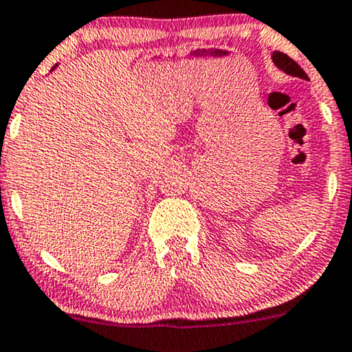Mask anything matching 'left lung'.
I'll list each match as a JSON object with an SVG mask.
<instances>
[{
	"label": "left lung",
	"mask_w": 352,
	"mask_h": 352,
	"mask_svg": "<svg viewBox=\"0 0 352 352\" xmlns=\"http://www.w3.org/2000/svg\"><path fill=\"white\" fill-rule=\"evenodd\" d=\"M272 62L275 63V67H277V69L285 72L287 75L303 78V80H307V82L310 80V78H308V75L303 72L302 67H300L295 60H292V58L287 54L275 50V52H272Z\"/></svg>",
	"instance_id": "obj_1"
}]
</instances>
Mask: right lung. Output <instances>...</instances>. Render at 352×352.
I'll return each mask as SVG.
<instances>
[{"label": "right lung", "instance_id": "1", "mask_svg": "<svg viewBox=\"0 0 352 352\" xmlns=\"http://www.w3.org/2000/svg\"><path fill=\"white\" fill-rule=\"evenodd\" d=\"M54 69H55V67H54Z\"/></svg>", "mask_w": 352, "mask_h": 352}]
</instances>
